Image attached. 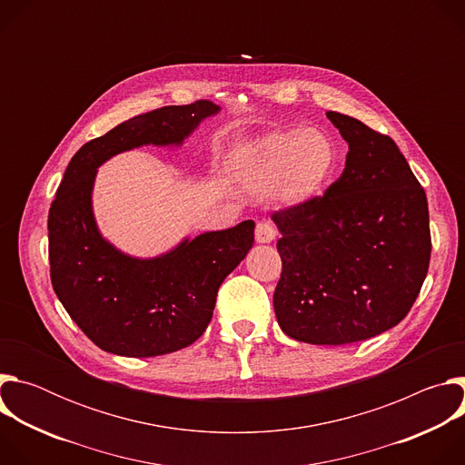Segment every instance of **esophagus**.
<instances>
[{
	"instance_id": "1",
	"label": "esophagus",
	"mask_w": 465,
	"mask_h": 465,
	"mask_svg": "<svg viewBox=\"0 0 465 465\" xmlns=\"http://www.w3.org/2000/svg\"><path fill=\"white\" fill-rule=\"evenodd\" d=\"M276 239V226L271 221H261L255 226V241L264 244V242H272Z\"/></svg>"
}]
</instances>
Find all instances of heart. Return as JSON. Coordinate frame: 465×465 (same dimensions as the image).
<instances>
[{"instance_id":"obj_1","label":"heart","mask_w":465,"mask_h":465,"mask_svg":"<svg viewBox=\"0 0 465 465\" xmlns=\"http://www.w3.org/2000/svg\"><path fill=\"white\" fill-rule=\"evenodd\" d=\"M235 169L252 189L274 187L287 206L318 196L339 169V149L320 128H287L264 134L239 151Z\"/></svg>"}]
</instances>
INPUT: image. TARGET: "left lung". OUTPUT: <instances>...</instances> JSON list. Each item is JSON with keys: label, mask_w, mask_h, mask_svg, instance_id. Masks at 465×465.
Masks as SVG:
<instances>
[{"label": "left lung", "mask_w": 465, "mask_h": 465, "mask_svg": "<svg viewBox=\"0 0 465 465\" xmlns=\"http://www.w3.org/2000/svg\"><path fill=\"white\" fill-rule=\"evenodd\" d=\"M348 142L344 173L323 196L276 212L283 333L320 346L361 342L400 323L430 261L427 194L395 142L327 112Z\"/></svg>", "instance_id": "obj_1"}]
</instances>
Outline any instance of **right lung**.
I'll list each match as a JSON object with an SVG mask.
<instances>
[{"mask_svg":"<svg viewBox=\"0 0 465 465\" xmlns=\"http://www.w3.org/2000/svg\"><path fill=\"white\" fill-rule=\"evenodd\" d=\"M219 110L201 99L132 117L83 145L64 173L47 219L51 283L83 333L108 353L158 357L193 344L212 322L221 283L253 244L255 224L244 221L138 259L110 244L94 219L101 163L142 145H182Z\"/></svg>","mask_w":465,"mask_h":465,"instance_id":"add662e5","label":"right lung"}]
</instances>
